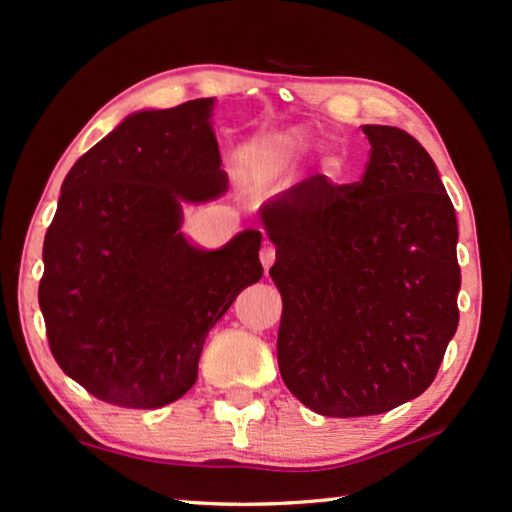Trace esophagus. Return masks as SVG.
<instances>
[{
	"label": "esophagus",
	"instance_id": "esophagus-1",
	"mask_svg": "<svg viewBox=\"0 0 512 512\" xmlns=\"http://www.w3.org/2000/svg\"><path fill=\"white\" fill-rule=\"evenodd\" d=\"M259 262H262L264 271H268V268H271L275 262V250L271 246H264L262 250H259Z\"/></svg>",
	"mask_w": 512,
	"mask_h": 512
}]
</instances>
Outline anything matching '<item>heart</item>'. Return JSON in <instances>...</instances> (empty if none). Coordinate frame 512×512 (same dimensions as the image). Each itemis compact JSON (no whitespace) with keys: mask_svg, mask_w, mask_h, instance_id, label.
I'll use <instances>...</instances> for the list:
<instances>
[{"mask_svg":"<svg viewBox=\"0 0 512 512\" xmlns=\"http://www.w3.org/2000/svg\"><path fill=\"white\" fill-rule=\"evenodd\" d=\"M318 140V135L311 131L305 124H296V126H287L280 128V131H264L250 137V140L244 144V162L250 171L262 173L275 167L277 162H282L284 158H291L300 151L314 146ZM350 160V151L345 146H332L325 158L327 169L332 173H341L345 167H348Z\"/></svg>","mask_w":512,"mask_h":512,"instance_id":"obj_1","label":"heart"}]
</instances>
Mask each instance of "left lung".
<instances>
[{"instance_id": "left-lung-1", "label": "left lung", "mask_w": 512, "mask_h": 512, "mask_svg": "<svg viewBox=\"0 0 512 512\" xmlns=\"http://www.w3.org/2000/svg\"><path fill=\"white\" fill-rule=\"evenodd\" d=\"M363 133L361 183L311 176L259 210L282 293V379L327 418L415 400L458 327V225L436 164L402 128Z\"/></svg>"}]
</instances>
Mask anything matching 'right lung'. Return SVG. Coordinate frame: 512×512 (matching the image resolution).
<instances>
[{
	"instance_id": "right-lung-1",
	"label": "right lung",
	"mask_w": 512,
	"mask_h": 512,
	"mask_svg": "<svg viewBox=\"0 0 512 512\" xmlns=\"http://www.w3.org/2000/svg\"><path fill=\"white\" fill-rule=\"evenodd\" d=\"M214 99L137 110L63 180L42 246L38 302L49 348L97 400L160 409L198 379L207 332L262 280V232L205 250L183 205L228 192Z\"/></svg>"
}]
</instances>
